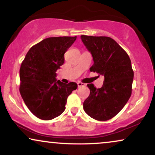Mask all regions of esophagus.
Listing matches in <instances>:
<instances>
[{
    "label": "esophagus",
    "instance_id": "1",
    "mask_svg": "<svg viewBox=\"0 0 155 155\" xmlns=\"http://www.w3.org/2000/svg\"><path fill=\"white\" fill-rule=\"evenodd\" d=\"M78 87H84V86H85V84L82 83V82H78Z\"/></svg>",
    "mask_w": 155,
    "mask_h": 155
}]
</instances>
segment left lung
Here are the masks:
<instances>
[{
    "label": "left lung",
    "mask_w": 155,
    "mask_h": 155,
    "mask_svg": "<svg viewBox=\"0 0 155 155\" xmlns=\"http://www.w3.org/2000/svg\"><path fill=\"white\" fill-rule=\"evenodd\" d=\"M80 38L93 57L90 71L104 76L101 88L87 84L90 94L83 109L95 120H109L119 113L132 93L134 73L130 59L111 37L81 35Z\"/></svg>",
    "instance_id": "obj_1"
}]
</instances>
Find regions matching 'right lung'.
<instances>
[{"instance_id": "right-lung-1", "label": "right lung", "mask_w": 155, "mask_h": 155, "mask_svg": "<svg viewBox=\"0 0 155 155\" xmlns=\"http://www.w3.org/2000/svg\"><path fill=\"white\" fill-rule=\"evenodd\" d=\"M77 37H49L31 46L20 69V92L27 108L42 120H51L65 111L75 82L56 81V72Z\"/></svg>"}]
</instances>
